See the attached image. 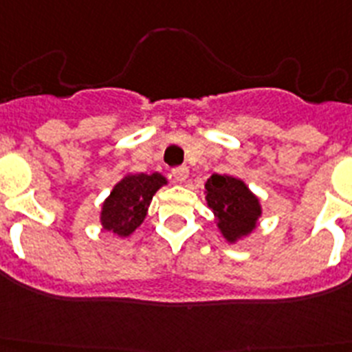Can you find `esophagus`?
<instances>
[{
  "instance_id": "obj_1",
  "label": "esophagus",
  "mask_w": 352,
  "mask_h": 352,
  "mask_svg": "<svg viewBox=\"0 0 352 352\" xmlns=\"http://www.w3.org/2000/svg\"><path fill=\"white\" fill-rule=\"evenodd\" d=\"M172 177L177 180V182H184L189 177L188 166H177L172 170Z\"/></svg>"
}]
</instances>
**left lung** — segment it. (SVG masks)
I'll return each instance as SVG.
<instances>
[{
  "label": "left lung",
  "mask_w": 352,
  "mask_h": 352,
  "mask_svg": "<svg viewBox=\"0 0 352 352\" xmlns=\"http://www.w3.org/2000/svg\"><path fill=\"white\" fill-rule=\"evenodd\" d=\"M207 206L212 209L216 225L228 243L252 234L261 218V201L241 179L214 173L206 182Z\"/></svg>",
  "instance_id": "obj_1"
}]
</instances>
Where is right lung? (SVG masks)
I'll return each mask as SVG.
<instances>
[{
	"label": "right lung",
	"instance_id": "1",
	"mask_svg": "<svg viewBox=\"0 0 352 352\" xmlns=\"http://www.w3.org/2000/svg\"><path fill=\"white\" fill-rule=\"evenodd\" d=\"M166 184L161 173H127L111 189L100 210V225L104 230L118 237H129L143 223L152 197Z\"/></svg>",
	"mask_w": 352,
	"mask_h": 352
}]
</instances>
